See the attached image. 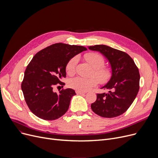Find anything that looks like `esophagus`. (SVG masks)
<instances>
[{
  "instance_id": "1",
  "label": "esophagus",
  "mask_w": 158,
  "mask_h": 158,
  "mask_svg": "<svg viewBox=\"0 0 158 158\" xmlns=\"http://www.w3.org/2000/svg\"><path fill=\"white\" fill-rule=\"evenodd\" d=\"M76 94H78V95H83V94H85L86 93L85 92H80V91H76Z\"/></svg>"
}]
</instances>
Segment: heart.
Here are the masks:
<instances>
[{
	"label": "heart",
	"instance_id": "heart-1",
	"mask_svg": "<svg viewBox=\"0 0 158 158\" xmlns=\"http://www.w3.org/2000/svg\"><path fill=\"white\" fill-rule=\"evenodd\" d=\"M85 59L94 68L92 76L95 77L85 78L76 77L70 79L69 82V86L80 92H86L90 88L99 83L105 84L108 82L111 77L112 72L110 68L104 66V58L96 52H88L85 56ZM78 62L77 57H73L68 61L65 66L66 73L69 76H72L76 73V66Z\"/></svg>",
	"mask_w": 158,
	"mask_h": 158
}]
</instances>
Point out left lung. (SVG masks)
<instances>
[{"instance_id": "left-lung-1", "label": "left lung", "mask_w": 158, "mask_h": 158, "mask_svg": "<svg viewBox=\"0 0 158 158\" xmlns=\"http://www.w3.org/2000/svg\"><path fill=\"white\" fill-rule=\"evenodd\" d=\"M89 49L101 52L109 60L112 76L102 89L108 93L97 94L91 105L92 111L104 118H113L125 113L133 102L139 88V73L131 57L119 50L104 45L90 46Z\"/></svg>"}]
</instances>
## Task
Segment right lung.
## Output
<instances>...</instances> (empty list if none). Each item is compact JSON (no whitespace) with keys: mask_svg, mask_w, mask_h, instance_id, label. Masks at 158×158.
<instances>
[{"mask_svg":"<svg viewBox=\"0 0 158 158\" xmlns=\"http://www.w3.org/2000/svg\"><path fill=\"white\" fill-rule=\"evenodd\" d=\"M83 46L57 43L37 52L25 70L21 88L31 111L40 118L53 120L59 118L67 110L72 96L71 88L53 92L56 85H64L66 63L77 54L86 51Z\"/></svg>","mask_w":158,"mask_h":158,"instance_id":"right-lung-1","label":"right lung"}]
</instances>
